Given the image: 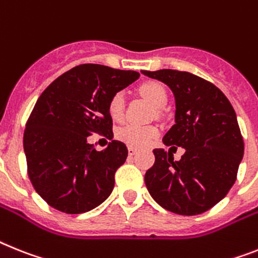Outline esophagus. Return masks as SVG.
Returning <instances> with one entry per match:
<instances>
[{"label": "esophagus", "instance_id": "obj_1", "mask_svg": "<svg viewBox=\"0 0 258 258\" xmlns=\"http://www.w3.org/2000/svg\"><path fill=\"white\" fill-rule=\"evenodd\" d=\"M136 152H138V148H135V147H131V146L128 147V155L130 156H134Z\"/></svg>", "mask_w": 258, "mask_h": 258}]
</instances>
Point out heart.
Listing matches in <instances>:
<instances>
[{
	"label": "heart",
	"mask_w": 258,
	"mask_h": 258,
	"mask_svg": "<svg viewBox=\"0 0 258 258\" xmlns=\"http://www.w3.org/2000/svg\"><path fill=\"white\" fill-rule=\"evenodd\" d=\"M138 90H139L140 96L155 107H162L166 103V99H168L166 90L160 82H144L139 86ZM107 109H109V114L112 120H115V122L122 120L123 114H124V96L122 93H115L110 98ZM157 135H159V128L152 124H125L122 128H119L116 133L119 140L127 143L131 147L148 146L149 143L157 138Z\"/></svg>",
	"instance_id": "obj_1"
}]
</instances>
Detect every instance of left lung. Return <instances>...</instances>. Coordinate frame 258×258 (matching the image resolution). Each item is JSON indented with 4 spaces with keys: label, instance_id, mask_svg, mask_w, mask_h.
Returning a JSON list of instances; mask_svg holds the SVG:
<instances>
[{
    "label": "left lung",
    "instance_id": "8db88e82",
    "mask_svg": "<svg viewBox=\"0 0 258 258\" xmlns=\"http://www.w3.org/2000/svg\"><path fill=\"white\" fill-rule=\"evenodd\" d=\"M170 88L176 101L174 124L165 146L185 148L179 161L162 148L146 173L149 194L168 211L198 215L220 202L232 187L244 155L236 112L220 89L189 72L142 71ZM177 149V148H176Z\"/></svg>",
    "mask_w": 258,
    "mask_h": 258
}]
</instances>
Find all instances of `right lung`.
I'll list each match as a JSON object with an SVG mask.
<instances>
[{
    "label": "right lung",
    "mask_w": 258,
    "mask_h": 258,
    "mask_svg": "<svg viewBox=\"0 0 258 258\" xmlns=\"http://www.w3.org/2000/svg\"><path fill=\"white\" fill-rule=\"evenodd\" d=\"M135 71L82 64L40 94L23 135L27 172L39 196L53 209L82 214L96 209L114 189V176L127 159L124 143L96 151L93 134L112 139L109 101L139 79Z\"/></svg>",
    "instance_id": "obj_1"
}]
</instances>
